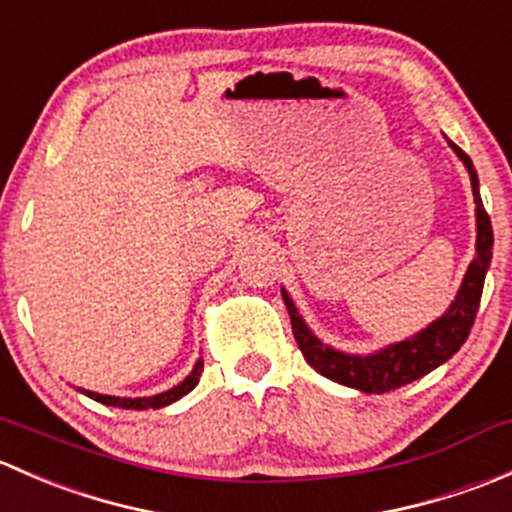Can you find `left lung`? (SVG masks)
Here are the masks:
<instances>
[{"mask_svg": "<svg viewBox=\"0 0 512 512\" xmlns=\"http://www.w3.org/2000/svg\"><path fill=\"white\" fill-rule=\"evenodd\" d=\"M451 148L463 160V165L468 168V175H471L473 198H476L478 237L476 257L468 265L463 285L443 317H438L436 322L428 324L426 329H421L414 337L389 344V347L379 349L374 354H344L327 347V344H322L314 337L312 329L299 317L297 307L289 299V294L282 289V299H285L289 319H292L294 339H297L307 364L322 376H327V379L344 386H352V389L364 391V394H386V391H394L399 386L421 379L428 371H433L443 361L451 359L463 347L468 334H471V327L476 322L480 307V294H483L485 272H488L490 257H493V227H490V218L483 208V200H480L478 173L473 168V160L456 143H451Z\"/></svg>", "mask_w": 512, "mask_h": 512, "instance_id": "1", "label": "left lung"}]
</instances>
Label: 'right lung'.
Wrapping results in <instances>:
<instances>
[{"label":"right lung","mask_w":512,"mask_h":512,"mask_svg":"<svg viewBox=\"0 0 512 512\" xmlns=\"http://www.w3.org/2000/svg\"><path fill=\"white\" fill-rule=\"evenodd\" d=\"M200 374H203V359L195 361L193 371H190V374L185 376V379L180 381L178 386H173V389L163 391V394H156V396H143V399H121V396H106V394H96V391H84V389H79V391H81V394L89 396V399L98 401V404L118 406V409H133V411L163 409V406L173 404V401L183 399L185 394H190V391H193L195 386H198Z\"/></svg>","instance_id":"obj_1"}]
</instances>
